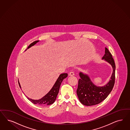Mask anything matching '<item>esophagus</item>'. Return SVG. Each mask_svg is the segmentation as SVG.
I'll list each match as a JSON object with an SVG mask.
<instances>
[{
    "label": "esophagus",
    "mask_w": 130,
    "mask_h": 130,
    "mask_svg": "<svg viewBox=\"0 0 130 130\" xmlns=\"http://www.w3.org/2000/svg\"><path fill=\"white\" fill-rule=\"evenodd\" d=\"M69 75L70 76H73V75H75V73L73 71L70 72V73H69Z\"/></svg>",
    "instance_id": "obj_1"
}]
</instances>
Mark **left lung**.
Here are the masks:
<instances>
[{"instance_id": "obj_1", "label": "left lung", "mask_w": 130, "mask_h": 130, "mask_svg": "<svg viewBox=\"0 0 130 130\" xmlns=\"http://www.w3.org/2000/svg\"><path fill=\"white\" fill-rule=\"evenodd\" d=\"M105 54L102 59L111 64L113 72L109 82L103 87H97L92 82L88 75L80 72L76 93L80 102L86 106L98 104L104 101L112 91L115 79V64L112 55L105 48Z\"/></svg>"}]
</instances>
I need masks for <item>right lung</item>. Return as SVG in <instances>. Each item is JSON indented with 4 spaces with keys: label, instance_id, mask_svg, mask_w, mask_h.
Wrapping results in <instances>:
<instances>
[{
    "label": "right lung",
    "instance_id": "add662e5",
    "mask_svg": "<svg viewBox=\"0 0 130 130\" xmlns=\"http://www.w3.org/2000/svg\"><path fill=\"white\" fill-rule=\"evenodd\" d=\"M39 41H36L30 44L29 46L28 47V49L30 48V47L35 44L37 42H38ZM68 75L67 73H63L59 75L58 79L56 80V82L55 83V85L50 90V91L48 92L45 96L42 97V99L39 100H34L31 99H29L27 97L28 99L32 103L34 104L41 105V106H46L49 105L53 104L55 102L57 96L58 94L59 90L61 84L62 83L63 80L66 78ZM19 82V81H18ZM19 86L20 88H21V85L20 83L19 82Z\"/></svg>",
    "mask_w": 130,
    "mask_h": 130
}]
</instances>
